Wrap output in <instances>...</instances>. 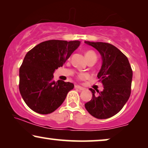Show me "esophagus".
Returning <instances> with one entry per match:
<instances>
[{
	"label": "esophagus",
	"mask_w": 148,
	"mask_h": 148,
	"mask_svg": "<svg viewBox=\"0 0 148 148\" xmlns=\"http://www.w3.org/2000/svg\"><path fill=\"white\" fill-rule=\"evenodd\" d=\"M75 88H77V89H79V90H82V91L86 90V88H83V87L80 86H75Z\"/></svg>",
	"instance_id": "1"
}]
</instances>
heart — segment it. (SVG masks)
Instances as JSON below:
<instances>
[{"instance_id": "heart-1", "label": "heart", "mask_w": 148, "mask_h": 148, "mask_svg": "<svg viewBox=\"0 0 148 148\" xmlns=\"http://www.w3.org/2000/svg\"><path fill=\"white\" fill-rule=\"evenodd\" d=\"M86 56L87 60H91V59H94V58H96L97 59V55L96 54V52L93 50H88L86 52ZM86 74L84 73H79L78 75V77L79 79H84L86 77Z\"/></svg>"}]
</instances>
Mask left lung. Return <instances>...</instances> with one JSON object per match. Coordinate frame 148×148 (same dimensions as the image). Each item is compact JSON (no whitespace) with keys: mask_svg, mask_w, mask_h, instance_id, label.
Segmentation results:
<instances>
[{"mask_svg":"<svg viewBox=\"0 0 148 148\" xmlns=\"http://www.w3.org/2000/svg\"><path fill=\"white\" fill-rule=\"evenodd\" d=\"M96 48L102 58L98 74L104 90L90 88L92 98L85 104L88 112L95 118L106 119L116 114L129 100L131 92L133 71L126 56L116 47L105 42L86 41Z\"/></svg>","mask_w":148,"mask_h":148,"instance_id":"obj_1","label":"left lung"}]
</instances>
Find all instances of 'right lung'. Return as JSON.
Wrapping results in <instances>:
<instances>
[{
  "label": "right lung",
  "instance_id": "right-lung-1",
  "mask_svg": "<svg viewBox=\"0 0 148 148\" xmlns=\"http://www.w3.org/2000/svg\"><path fill=\"white\" fill-rule=\"evenodd\" d=\"M80 42L51 40L42 42L26 54L19 68V92L30 109L41 114L56 110L74 88L73 84L53 79Z\"/></svg>",
  "mask_w": 148,
  "mask_h": 148
}]
</instances>
